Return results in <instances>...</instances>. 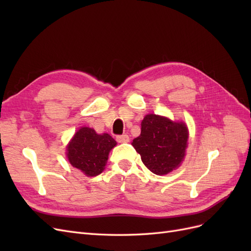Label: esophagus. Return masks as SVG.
Segmentation results:
<instances>
[{
  "label": "esophagus",
  "mask_w": 251,
  "mask_h": 251,
  "mask_svg": "<svg viewBox=\"0 0 251 251\" xmlns=\"http://www.w3.org/2000/svg\"><path fill=\"white\" fill-rule=\"evenodd\" d=\"M116 140L120 143H124V142H128V140H130V138H128V136L126 134H124V135H117L116 136Z\"/></svg>",
  "instance_id": "1"
}]
</instances>
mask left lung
Segmentation results:
<instances>
[{
	"instance_id": "1",
	"label": "left lung",
	"mask_w": 251,
	"mask_h": 251,
	"mask_svg": "<svg viewBox=\"0 0 251 251\" xmlns=\"http://www.w3.org/2000/svg\"><path fill=\"white\" fill-rule=\"evenodd\" d=\"M188 132L183 123L149 114L141 123L140 136L132 146L147 168L156 175H166L178 168L185 155Z\"/></svg>"
}]
</instances>
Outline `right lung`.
I'll list each match as a JSON object with an SVG mask.
<instances>
[{
	"label": "right lung",
	"instance_id": "right-lung-1",
	"mask_svg": "<svg viewBox=\"0 0 251 251\" xmlns=\"http://www.w3.org/2000/svg\"><path fill=\"white\" fill-rule=\"evenodd\" d=\"M116 146L109 134L98 135L93 128L81 127L68 146L70 163L87 176H97L108 160L110 151Z\"/></svg>",
	"mask_w": 251,
	"mask_h": 251
}]
</instances>
